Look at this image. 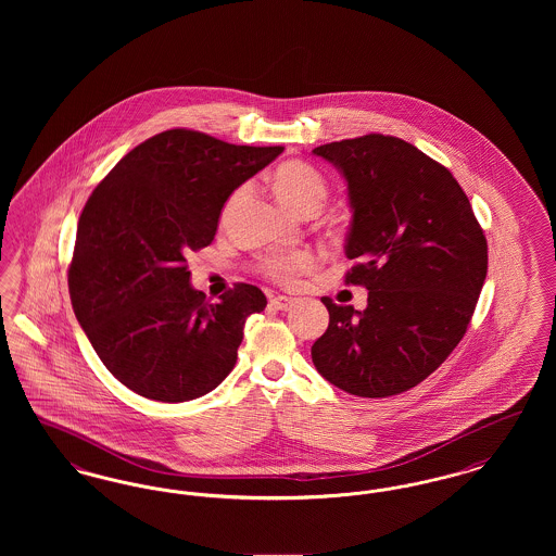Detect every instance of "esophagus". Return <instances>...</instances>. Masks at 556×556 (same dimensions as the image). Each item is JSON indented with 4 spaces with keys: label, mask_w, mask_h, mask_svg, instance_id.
Wrapping results in <instances>:
<instances>
[{
    "label": "esophagus",
    "mask_w": 556,
    "mask_h": 556,
    "mask_svg": "<svg viewBox=\"0 0 556 556\" xmlns=\"http://www.w3.org/2000/svg\"><path fill=\"white\" fill-rule=\"evenodd\" d=\"M293 304H295V300L288 298V295H277V298L270 300V306H273L275 311H290Z\"/></svg>",
    "instance_id": "esophagus-1"
}]
</instances>
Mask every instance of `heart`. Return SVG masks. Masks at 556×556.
Returning <instances> with one entry per match:
<instances>
[{
  "mask_svg": "<svg viewBox=\"0 0 556 556\" xmlns=\"http://www.w3.org/2000/svg\"><path fill=\"white\" fill-rule=\"evenodd\" d=\"M273 186L277 198L290 206L291 211L300 212L306 206L318 204L323 206L327 198V184L317 168H313L306 162L291 160L283 162L273 177ZM245 191V187H239L231 195L227 211L238 202L239 195ZM317 256L313 252H290V254H270L261 263V270L266 277H270L277 283L291 286L300 275L315 268Z\"/></svg>",
  "mask_w": 556,
  "mask_h": 556,
  "instance_id": "heart-1",
  "label": "heart"
}]
</instances>
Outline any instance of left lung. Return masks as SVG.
Here are the masks:
<instances>
[{
    "label": "left lung",
    "mask_w": 556,
    "mask_h": 556,
    "mask_svg": "<svg viewBox=\"0 0 556 556\" xmlns=\"http://www.w3.org/2000/svg\"><path fill=\"white\" fill-rule=\"evenodd\" d=\"M348 184L345 283L367 308L323 298L329 327L313 344L318 372L348 394L388 397L427 379L463 340L488 273V243L446 166L404 139L370 132L325 143Z\"/></svg>",
    "instance_id": "obj_1"
}]
</instances>
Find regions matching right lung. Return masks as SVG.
I'll return each mask as SVG.
<instances>
[{
    "mask_svg": "<svg viewBox=\"0 0 556 556\" xmlns=\"http://www.w3.org/2000/svg\"><path fill=\"white\" fill-rule=\"evenodd\" d=\"M281 152L170 129L132 148L89 195L68 291L100 361L135 394L187 402L236 367L265 293L238 283L208 304L186 256L212 243L229 195Z\"/></svg>",
    "mask_w": 556,
    "mask_h": 556,
    "instance_id": "right-lung-1",
    "label": "right lung"
}]
</instances>
